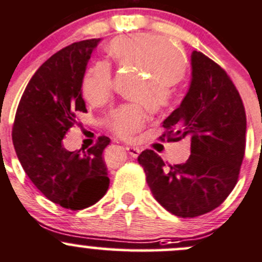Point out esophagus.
Returning a JSON list of instances; mask_svg holds the SVG:
<instances>
[{
	"label": "esophagus",
	"instance_id": "34e87169",
	"mask_svg": "<svg viewBox=\"0 0 262 262\" xmlns=\"http://www.w3.org/2000/svg\"><path fill=\"white\" fill-rule=\"evenodd\" d=\"M126 150H127V152L130 154L131 158H137L140 154V149L139 147H134V146H127L126 147Z\"/></svg>",
	"mask_w": 262,
	"mask_h": 262
}]
</instances>
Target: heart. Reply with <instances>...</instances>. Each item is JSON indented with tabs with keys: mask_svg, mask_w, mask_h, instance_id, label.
<instances>
[{
	"mask_svg": "<svg viewBox=\"0 0 262 262\" xmlns=\"http://www.w3.org/2000/svg\"><path fill=\"white\" fill-rule=\"evenodd\" d=\"M110 53L123 67L137 68L151 75L146 85H139L132 96L145 99L154 111L163 110L172 98V83L185 71V55L180 48L164 37L150 34L117 37L110 44ZM112 91V74L107 63L93 66L82 82L83 97L91 104H101ZM145 111L137 104H125L113 110L107 125L116 135L130 137L145 122Z\"/></svg>",
	"mask_w": 262,
	"mask_h": 262,
	"instance_id": "heart-1",
	"label": "heart"
}]
</instances>
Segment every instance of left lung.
Segmentation results:
<instances>
[{
  "mask_svg": "<svg viewBox=\"0 0 262 262\" xmlns=\"http://www.w3.org/2000/svg\"><path fill=\"white\" fill-rule=\"evenodd\" d=\"M191 79L182 103L164 120L169 141L185 139L190 156L169 165L152 150L140 154L154 198L178 217L217 208L238 179L246 146V113L227 73L201 51L190 56Z\"/></svg>",
  "mask_w": 262,
  "mask_h": 262,
  "instance_id": "8db88e82",
  "label": "left lung"
}]
</instances>
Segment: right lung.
<instances>
[{
    "instance_id": "right-lung-1",
    "label": "right lung",
    "mask_w": 262,
    "mask_h": 262,
    "mask_svg": "<svg viewBox=\"0 0 262 262\" xmlns=\"http://www.w3.org/2000/svg\"><path fill=\"white\" fill-rule=\"evenodd\" d=\"M99 41L83 40L51 55L26 85L12 127L13 147L26 175L49 201L72 211L96 204L110 185L103 161L108 137H99L83 152L63 145L75 116L87 112L82 82Z\"/></svg>"
}]
</instances>
